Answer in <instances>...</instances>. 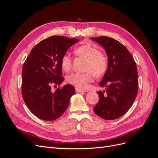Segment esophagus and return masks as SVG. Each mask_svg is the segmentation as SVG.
Instances as JSON below:
<instances>
[{
    "instance_id": "esophagus-1",
    "label": "esophagus",
    "mask_w": 158,
    "mask_h": 158,
    "mask_svg": "<svg viewBox=\"0 0 158 158\" xmlns=\"http://www.w3.org/2000/svg\"><path fill=\"white\" fill-rule=\"evenodd\" d=\"M87 91L86 90H84V89H81L79 88H76V93H84V92H86Z\"/></svg>"
}]
</instances>
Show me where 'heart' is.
Wrapping results in <instances>:
<instances>
[{
  "instance_id": "heart-1",
  "label": "heart",
  "mask_w": 158,
  "mask_h": 158,
  "mask_svg": "<svg viewBox=\"0 0 158 158\" xmlns=\"http://www.w3.org/2000/svg\"><path fill=\"white\" fill-rule=\"evenodd\" d=\"M75 52L78 56L88 60L86 70L89 71L85 73L71 74L68 76L67 82L77 88L85 89L92 80L93 74L92 71L96 77H99L106 73L108 68V60L106 56L101 53L98 47L91 43L78 47L75 50ZM60 64L64 71L69 72L70 70L72 59L69 52H66L62 56Z\"/></svg>"
}]
</instances>
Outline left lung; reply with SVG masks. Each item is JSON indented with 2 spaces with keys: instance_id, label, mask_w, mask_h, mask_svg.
Instances as JSON below:
<instances>
[{
  "instance_id": "obj_1",
  "label": "left lung",
  "mask_w": 158,
  "mask_h": 158,
  "mask_svg": "<svg viewBox=\"0 0 158 158\" xmlns=\"http://www.w3.org/2000/svg\"><path fill=\"white\" fill-rule=\"evenodd\" d=\"M106 52L108 68L99 86V102L94 108L98 116L106 120L122 117L131 107L138 89V72L135 60L125 46L107 36L91 37Z\"/></svg>"
}]
</instances>
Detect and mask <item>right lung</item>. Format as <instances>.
<instances>
[{
  "mask_svg": "<svg viewBox=\"0 0 158 158\" xmlns=\"http://www.w3.org/2000/svg\"><path fill=\"white\" fill-rule=\"evenodd\" d=\"M79 40L63 36H51L37 44L31 51L22 68V94L30 111L40 119L54 121L67 109L75 88L66 84L55 92L62 76L61 57Z\"/></svg>",
  "mask_w": 158,
  "mask_h": 158,
  "instance_id": "1",
  "label": "right lung"
}]
</instances>
